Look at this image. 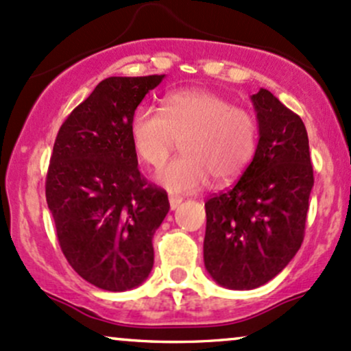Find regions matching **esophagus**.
I'll list each match as a JSON object with an SVG mask.
<instances>
[{"instance_id":"34e87169","label":"esophagus","mask_w":351,"mask_h":351,"mask_svg":"<svg viewBox=\"0 0 351 351\" xmlns=\"http://www.w3.org/2000/svg\"><path fill=\"white\" fill-rule=\"evenodd\" d=\"M180 202H182V197L169 195V206H171V210H176V208L180 206Z\"/></svg>"}]
</instances>
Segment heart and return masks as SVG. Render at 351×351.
<instances>
[{
    "label": "heart",
    "mask_w": 351,
    "mask_h": 351,
    "mask_svg": "<svg viewBox=\"0 0 351 351\" xmlns=\"http://www.w3.org/2000/svg\"><path fill=\"white\" fill-rule=\"evenodd\" d=\"M129 134L136 154L149 167H160L182 141L184 156L157 174L172 194L195 192L210 180L227 184L245 171L257 149V123L243 108L206 89H180L164 97L162 109L139 106Z\"/></svg>",
    "instance_id": "b5f03b06"
}]
</instances>
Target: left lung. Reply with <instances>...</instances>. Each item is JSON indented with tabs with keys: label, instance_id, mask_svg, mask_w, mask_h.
Masks as SVG:
<instances>
[{
	"label": "left lung",
	"instance_id": "8db88e82",
	"mask_svg": "<svg viewBox=\"0 0 351 351\" xmlns=\"http://www.w3.org/2000/svg\"><path fill=\"white\" fill-rule=\"evenodd\" d=\"M258 144L230 191L206 202L204 263L219 285L252 290L270 282L300 249L313 187L308 136L270 90L250 96Z\"/></svg>",
	"mask_w": 351,
	"mask_h": 351
}]
</instances>
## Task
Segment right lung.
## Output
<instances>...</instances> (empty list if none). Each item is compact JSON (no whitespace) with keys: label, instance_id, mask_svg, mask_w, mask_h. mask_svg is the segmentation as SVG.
<instances>
[{"label":"right lung","instance_id":"1","mask_svg":"<svg viewBox=\"0 0 351 351\" xmlns=\"http://www.w3.org/2000/svg\"><path fill=\"white\" fill-rule=\"evenodd\" d=\"M165 74L101 81L59 129L46 202L69 265L94 287L125 292L154 265L152 237L169 212L165 191L141 176L132 112Z\"/></svg>","mask_w":351,"mask_h":351}]
</instances>
